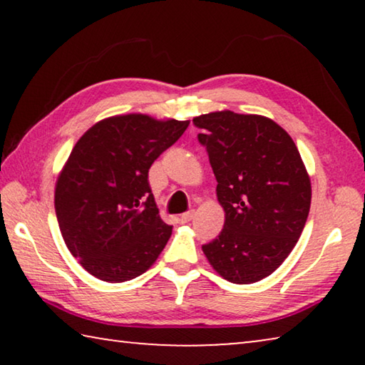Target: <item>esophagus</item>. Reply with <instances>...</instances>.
I'll return each instance as SVG.
<instances>
[{
    "mask_svg": "<svg viewBox=\"0 0 365 365\" xmlns=\"http://www.w3.org/2000/svg\"><path fill=\"white\" fill-rule=\"evenodd\" d=\"M193 217H195V211H193V209H191V211L180 215V222H182V224H188L190 220H193Z\"/></svg>",
    "mask_w": 365,
    "mask_h": 365,
    "instance_id": "esophagus-1",
    "label": "esophagus"
}]
</instances>
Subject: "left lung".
<instances>
[{"label":"left lung","mask_w":365,"mask_h":365,"mask_svg":"<svg viewBox=\"0 0 365 365\" xmlns=\"http://www.w3.org/2000/svg\"><path fill=\"white\" fill-rule=\"evenodd\" d=\"M224 207V228L202 246L220 277L250 285L280 267L298 243L311 207V178L279 123L233 110L195 117Z\"/></svg>","instance_id":"1"}]
</instances>
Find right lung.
Instances as JSON below:
<instances>
[{
    "instance_id": "add662e5",
    "label": "right lung",
    "mask_w": 365,
    "mask_h": 365,
    "mask_svg": "<svg viewBox=\"0 0 365 365\" xmlns=\"http://www.w3.org/2000/svg\"><path fill=\"white\" fill-rule=\"evenodd\" d=\"M190 120L122 114L96 122L59 172L54 207L73 257L96 279L132 280L156 262L172 227L160 219L148 170Z\"/></svg>"
}]
</instances>
